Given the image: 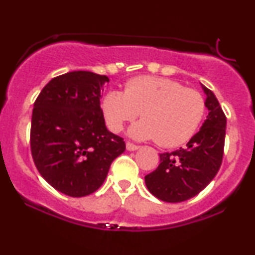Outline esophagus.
I'll return each instance as SVG.
<instances>
[{
	"label": "esophagus",
	"instance_id": "34e87169",
	"mask_svg": "<svg viewBox=\"0 0 255 255\" xmlns=\"http://www.w3.org/2000/svg\"><path fill=\"white\" fill-rule=\"evenodd\" d=\"M126 147H127L128 151H135V150H137V148H139V146L133 144V142H130V141H127V144H126Z\"/></svg>",
	"mask_w": 255,
	"mask_h": 255
}]
</instances>
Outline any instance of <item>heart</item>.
<instances>
[{"label": "heart", "instance_id": "heart-1", "mask_svg": "<svg viewBox=\"0 0 255 255\" xmlns=\"http://www.w3.org/2000/svg\"><path fill=\"white\" fill-rule=\"evenodd\" d=\"M102 109L108 127L120 131L141 113L131 127L137 139H156L158 145L176 147L188 141L203 121L206 103L200 92L165 78L137 77L125 91H109Z\"/></svg>", "mask_w": 255, "mask_h": 255}]
</instances>
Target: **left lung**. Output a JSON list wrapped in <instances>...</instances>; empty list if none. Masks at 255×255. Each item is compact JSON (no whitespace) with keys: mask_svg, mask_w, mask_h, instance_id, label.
<instances>
[{"mask_svg":"<svg viewBox=\"0 0 255 255\" xmlns=\"http://www.w3.org/2000/svg\"><path fill=\"white\" fill-rule=\"evenodd\" d=\"M209 115L201 129L186 147L160 153V163L145 176L147 189L166 203H181L199 194L217 175L222 165L225 141V118L211 90L204 87Z\"/></svg>","mask_w":255,"mask_h":255,"instance_id":"obj_1","label":"left lung"}]
</instances>
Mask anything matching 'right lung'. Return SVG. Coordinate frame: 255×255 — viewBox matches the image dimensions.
Returning <instances> with one entry per match:
<instances>
[{"label":"right lung","mask_w":255,"mask_h":255,"mask_svg":"<svg viewBox=\"0 0 255 255\" xmlns=\"http://www.w3.org/2000/svg\"><path fill=\"white\" fill-rule=\"evenodd\" d=\"M107 83V75L69 72L51 79L34 102L32 158L44 180L69 197L97 191L126 150L124 137L105 127L99 98Z\"/></svg>","instance_id":"obj_1"}]
</instances>
